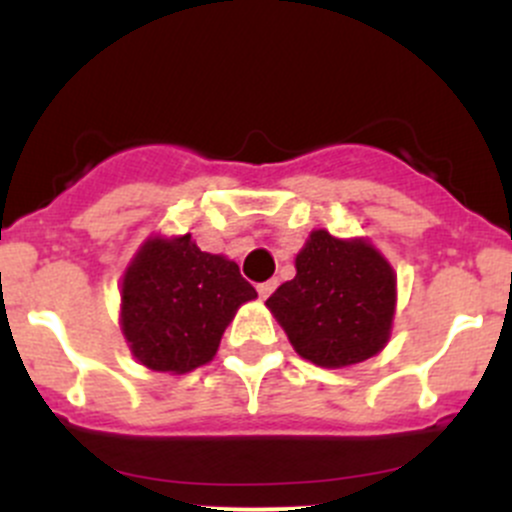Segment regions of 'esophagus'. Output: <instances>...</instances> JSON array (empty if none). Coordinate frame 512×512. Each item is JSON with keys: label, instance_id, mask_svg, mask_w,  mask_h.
<instances>
[{"label": "esophagus", "instance_id": "34e87169", "mask_svg": "<svg viewBox=\"0 0 512 512\" xmlns=\"http://www.w3.org/2000/svg\"><path fill=\"white\" fill-rule=\"evenodd\" d=\"M275 287H277V282H275V280L262 282V285H257V294H260L262 299H267V297H270L272 292H275Z\"/></svg>", "mask_w": 512, "mask_h": 512}]
</instances>
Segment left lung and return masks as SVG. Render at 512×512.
<instances>
[{
    "label": "left lung",
    "instance_id": "obj_1",
    "mask_svg": "<svg viewBox=\"0 0 512 512\" xmlns=\"http://www.w3.org/2000/svg\"><path fill=\"white\" fill-rule=\"evenodd\" d=\"M294 267V280L267 299L294 352L317 366L339 369L386 347L396 275L374 245L314 230Z\"/></svg>",
    "mask_w": 512,
    "mask_h": 512
}]
</instances>
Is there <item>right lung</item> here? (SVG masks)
I'll use <instances>...</instances> for the list:
<instances>
[{
	"instance_id": "1",
	"label": "right lung",
	"mask_w": 512,
	"mask_h": 512,
	"mask_svg": "<svg viewBox=\"0 0 512 512\" xmlns=\"http://www.w3.org/2000/svg\"><path fill=\"white\" fill-rule=\"evenodd\" d=\"M255 297L235 262L190 235L151 237L123 275V337L148 369L185 374L213 361L240 304Z\"/></svg>"
}]
</instances>
